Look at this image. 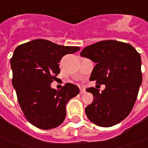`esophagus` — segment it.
<instances>
[{"instance_id": "esophagus-1", "label": "esophagus", "mask_w": 148, "mask_h": 148, "mask_svg": "<svg viewBox=\"0 0 148 148\" xmlns=\"http://www.w3.org/2000/svg\"><path fill=\"white\" fill-rule=\"evenodd\" d=\"M84 92H85V89H84V88H80V93L83 94Z\"/></svg>"}]
</instances>
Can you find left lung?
Wrapping results in <instances>:
<instances>
[{
    "instance_id": "left-lung-1",
    "label": "left lung",
    "mask_w": 148,
    "mask_h": 148,
    "mask_svg": "<svg viewBox=\"0 0 148 148\" xmlns=\"http://www.w3.org/2000/svg\"><path fill=\"white\" fill-rule=\"evenodd\" d=\"M80 56L96 63L90 80L106 86L101 92L86 89L93 95L85 108L88 118L101 127L119 124L130 115L142 84L140 54L130 44L107 40L86 47Z\"/></svg>"
}]
</instances>
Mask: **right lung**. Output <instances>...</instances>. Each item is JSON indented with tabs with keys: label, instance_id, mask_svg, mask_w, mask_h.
Listing matches in <instances>:
<instances>
[{
	"label": "right lung",
	"instance_id": "add662e5",
	"mask_svg": "<svg viewBox=\"0 0 148 148\" xmlns=\"http://www.w3.org/2000/svg\"><path fill=\"white\" fill-rule=\"evenodd\" d=\"M44 39H36L17 47L10 60L12 84L27 120L42 130L61 125L66 116V104L79 93L74 84H64L60 90L51 87L60 74L59 62L67 54L79 51Z\"/></svg>",
	"mask_w": 148,
	"mask_h": 148
}]
</instances>
